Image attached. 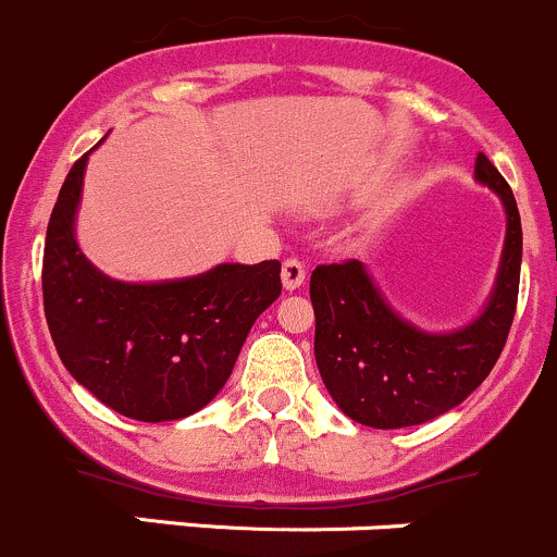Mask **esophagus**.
<instances>
[{
    "label": "esophagus",
    "mask_w": 557,
    "mask_h": 557,
    "mask_svg": "<svg viewBox=\"0 0 557 557\" xmlns=\"http://www.w3.org/2000/svg\"><path fill=\"white\" fill-rule=\"evenodd\" d=\"M302 281H306V265L295 260V257H286L284 265H281V284H284V289H297Z\"/></svg>",
    "instance_id": "34e87169"
}]
</instances>
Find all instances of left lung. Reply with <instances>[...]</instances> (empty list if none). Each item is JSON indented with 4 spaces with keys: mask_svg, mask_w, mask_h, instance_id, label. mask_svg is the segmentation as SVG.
<instances>
[{
    "mask_svg": "<svg viewBox=\"0 0 557 557\" xmlns=\"http://www.w3.org/2000/svg\"><path fill=\"white\" fill-rule=\"evenodd\" d=\"M473 173L504 200L506 244L493 297L468 327L433 335L404 322L357 260L319 265L311 273L317 368L338 409L360 425L395 431L455 409L504 351L520 289V211L506 178L484 153Z\"/></svg>",
    "mask_w": 557,
    "mask_h": 557,
    "instance_id": "left-lung-1",
    "label": "left lung"
}]
</instances>
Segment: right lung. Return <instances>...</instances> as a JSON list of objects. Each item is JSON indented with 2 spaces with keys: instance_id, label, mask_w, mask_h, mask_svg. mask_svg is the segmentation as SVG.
<instances>
[{
  "instance_id": "obj_1",
  "label": "right lung",
  "mask_w": 557,
  "mask_h": 557,
  "mask_svg": "<svg viewBox=\"0 0 557 557\" xmlns=\"http://www.w3.org/2000/svg\"><path fill=\"white\" fill-rule=\"evenodd\" d=\"M86 159L64 178L42 251L53 346L75 382L129 420L195 414L224 387L251 324L281 295V262L216 265L162 284L102 276L73 230Z\"/></svg>"
}]
</instances>
